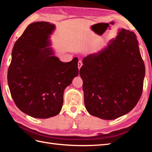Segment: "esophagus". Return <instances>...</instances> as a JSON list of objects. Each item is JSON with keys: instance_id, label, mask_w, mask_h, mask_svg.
I'll use <instances>...</instances> for the list:
<instances>
[{"instance_id": "obj_1", "label": "esophagus", "mask_w": 152, "mask_h": 152, "mask_svg": "<svg viewBox=\"0 0 152 152\" xmlns=\"http://www.w3.org/2000/svg\"><path fill=\"white\" fill-rule=\"evenodd\" d=\"M82 62L81 61H78V69L80 70V68L82 67Z\"/></svg>"}]
</instances>
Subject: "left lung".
<instances>
[{
    "mask_svg": "<svg viewBox=\"0 0 152 152\" xmlns=\"http://www.w3.org/2000/svg\"><path fill=\"white\" fill-rule=\"evenodd\" d=\"M80 75L90 114L110 120L129 112L142 93L145 76L136 34L119 30L107 46L83 58Z\"/></svg>",
    "mask_w": 152,
    "mask_h": 152,
    "instance_id": "1",
    "label": "left lung"
}]
</instances>
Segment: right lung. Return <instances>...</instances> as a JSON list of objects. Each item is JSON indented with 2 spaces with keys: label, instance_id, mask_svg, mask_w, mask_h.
<instances>
[{
  "label": "right lung",
  "instance_id": "add662e5",
  "mask_svg": "<svg viewBox=\"0 0 152 152\" xmlns=\"http://www.w3.org/2000/svg\"><path fill=\"white\" fill-rule=\"evenodd\" d=\"M55 28L46 21L28 25L12 50L8 70L12 97L21 112L35 118L59 114L64 90L79 72L78 58L61 62L48 47Z\"/></svg>",
  "mask_w": 152,
  "mask_h": 152
}]
</instances>
